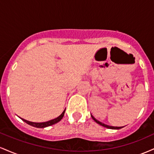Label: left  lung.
Segmentation results:
<instances>
[{"mask_svg":"<svg viewBox=\"0 0 154 154\" xmlns=\"http://www.w3.org/2000/svg\"><path fill=\"white\" fill-rule=\"evenodd\" d=\"M91 117L93 118V119L94 120L96 123H98V125H101V126L104 127V128H109V129H111V130H119V129H122L123 128V127H114V126H109V125H106V124H103L102 122H100V121H98V120H97L93 116V115H91Z\"/></svg>","mask_w":154,"mask_h":154,"instance_id":"obj_1","label":"left lung"}]
</instances>
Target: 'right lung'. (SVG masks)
Returning a JSON list of instances; mask_svg holds the SVG:
<instances>
[{"instance_id":"add662e5","label":"right lung","mask_w":154,"mask_h":154,"mask_svg":"<svg viewBox=\"0 0 154 154\" xmlns=\"http://www.w3.org/2000/svg\"><path fill=\"white\" fill-rule=\"evenodd\" d=\"M65 110H66V109H65L64 111H63L62 114H61L60 116H58V117L55 118V119H54L49 120V121H48V122H32L27 121V120L22 119V118H21V119H22L23 121L24 122H26V124H28V125H31V126L35 127V128H47V127L51 126V125H55V124L58 123V122H59L61 121V120L62 119L63 115H64Z\"/></svg>"}]
</instances>
